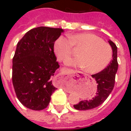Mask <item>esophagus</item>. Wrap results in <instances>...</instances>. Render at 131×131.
<instances>
[{
    "label": "esophagus",
    "instance_id": "34e87169",
    "mask_svg": "<svg viewBox=\"0 0 131 131\" xmlns=\"http://www.w3.org/2000/svg\"><path fill=\"white\" fill-rule=\"evenodd\" d=\"M56 78L58 79H59V80H60L62 78V77H61V75H58V76H57V77H56Z\"/></svg>",
    "mask_w": 131,
    "mask_h": 131
}]
</instances>
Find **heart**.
I'll use <instances>...</instances> for the list:
<instances>
[{
    "label": "heart",
    "mask_w": 131,
    "mask_h": 131,
    "mask_svg": "<svg viewBox=\"0 0 131 131\" xmlns=\"http://www.w3.org/2000/svg\"><path fill=\"white\" fill-rule=\"evenodd\" d=\"M69 39L60 36L54 44V51L60 61H64L72 52L73 47L81 48L77 57L66 60V64L83 68L89 73L103 71L112 59V48L98 36L91 33H77L69 35Z\"/></svg>",
    "instance_id": "1"
}]
</instances>
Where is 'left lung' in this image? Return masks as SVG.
Instances as JSON below:
<instances>
[{"instance_id": "left-lung-1", "label": "left lung", "mask_w": 131, "mask_h": 131, "mask_svg": "<svg viewBox=\"0 0 131 131\" xmlns=\"http://www.w3.org/2000/svg\"><path fill=\"white\" fill-rule=\"evenodd\" d=\"M108 42L112 48L113 59L103 71L92 75V77L95 79L98 84L96 95L92 99L82 100L78 104L74 105V108L77 110H88L98 107L107 99L113 91L115 84V74L118 69L117 48L112 40H109Z\"/></svg>"}]
</instances>
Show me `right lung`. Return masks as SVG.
Segmentation results:
<instances>
[{
	"label": "right lung",
	"mask_w": 131,
	"mask_h": 131,
	"mask_svg": "<svg viewBox=\"0 0 131 131\" xmlns=\"http://www.w3.org/2000/svg\"><path fill=\"white\" fill-rule=\"evenodd\" d=\"M63 31L39 27L27 32L17 44L12 60V83L18 99L27 108H46L57 89L51 80L60 68L54 44Z\"/></svg>",
	"instance_id": "right-lung-1"
}]
</instances>
